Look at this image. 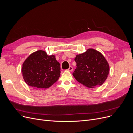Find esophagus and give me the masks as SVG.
<instances>
[{"label":"esophagus","mask_w":133,"mask_h":133,"mask_svg":"<svg viewBox=\"0 0 133 133\" xmlns=\"http://www.w3.org/2000/svg\"><path fill=\"white\" fill-rule=\"evenodd\" d=\"M73 67L72 66H70V67H69V68L67 69V70L69 71H70V72H72L73 71Z\"/></svg>","instance_id":"esophagus-1"}]
</instances>
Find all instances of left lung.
Returning <instances> with one entry per match:
<instances>
[{"label": "left lung", "instance_id": "left-lung-1", "mask_svg": "<svg viewBox=\"0 0 133 133\" xmlns=\"http://www.w3.org/2000/svg\"><path fill=\"white\" fill-rule=\"evenodd\" d=\"M74 60L76 68L73 75L83 85L92 88L102 85L107 79L109 66L100 52L89 48L85 53L76 55Z\"/></svg>", "mask_w": 133, "mask_h": 133}]
</instances>
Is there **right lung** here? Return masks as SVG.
Here are the masks:
<instances>
[{
	"mask_svg": "<svg viewBox=\"0 0 133 133\" xmlns=\"http://www.w3.org/2000/svg\"><path fill=\"white\" fill-rule=\"evenodd\" d=\"M23 78L33 88L45 89L57 82L60 76V65L55 55L39 50L32 53L23 64Z\"/></svg>",
	"mask_w": 133,
	"mask_h": 133,
	"instance_id": "1",
	"label": "right lung"
}]
</instances>
